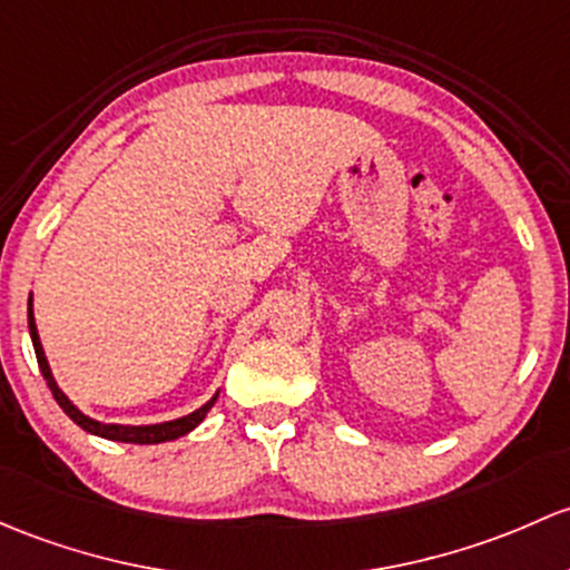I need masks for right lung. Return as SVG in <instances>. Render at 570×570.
I'll list each match as a JSON object with an SVG mask.
<instances>
[{
	"label": "right lung",
	"instance_id": "obj_1",
	"mask_svg": "<svg viewBox=\"0 0 570 570\" xmlns=\"http://www.w3.org/2000/svg\"><path fill=\"white\" fill-rule=\"evenodd\" d=\"M27 316H29V335H32L35 355H38L40 374H43L48 391L53 393V399H57V404L62 406L65 415H68L70 421L76 423V426H81L83 431H89V434L104 436V440H114V442H134V445H155V442H169V440H177V436L188 434V431H194L196 426H199V423L205 421L207 412L213 410L215 399H218V395H213V399H209L205 406H199V410L190 412V415L177 417V421H169V423H155V426H119V423H98V421H92V417H87V415H83V412H79L73 404H70L68 395L59 391L57 380H53V376H51V368H48L43 344H40L38 327H35L32 297H29Z\"/></svg>",
	"mask_w": 570,
	"mask_h": 570
}]
</instances>
